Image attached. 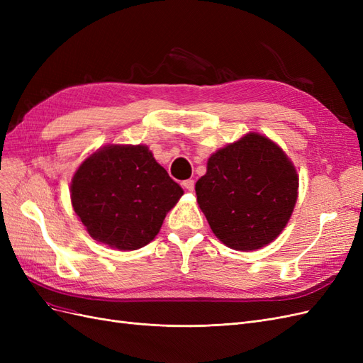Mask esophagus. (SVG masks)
<instances>
[{
  "label": "esophagus",
  "instance_id": "obj_1",
  "mask_svg": "<svg viewBox=\"0 0 363 363\" xmlns=\"http://www.w3.org/2000/svg\"><path fill=\"white\" fill-rule=\"evenodd\" d=\"M182 184H183V188L186 191H194V188H195V182L194 180H184Z\"/></svg>",
  "mask_w": 363,
  "mask_h": 363
}]
</instances>
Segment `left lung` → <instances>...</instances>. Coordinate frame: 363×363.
<instances>
[{
	"instance_id": "1",
	"label": "left lung",
	"mask_w": 363,
	"mask_h": 363,
	"mask_svg": "<svg viewBox=\"0 0 363 363\" xmlns=\"http://www.w3.org/2000/svg\"><path fill=\"white\" fill-rule=\"evenodd\" d=\"M298 175L279 145L250 133L218 150L196 182V201L216 238L239 251L276 239L292 215Z\"/></svg>"
}]
</instances>
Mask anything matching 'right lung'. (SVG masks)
<instances>
[{
    "instance_id": "1",
    "label": "right lung",
    "mask_w": 363,
    "mask_h": 363,
    "mask_svg": "<svg viewBox=\"0 0 363 363\" xmlns=\"http://www.w3.org/2000/svg\"><path fill=\"white\" fill-rule=\"evenodd\" d=\"M182 195L145 145L98 150L71 183L72 207L87 233L124 251L151 242Z\"/></svg>"
}]
</instances>
